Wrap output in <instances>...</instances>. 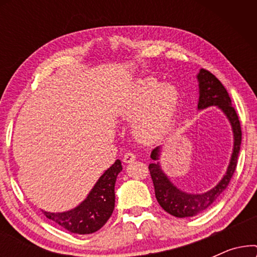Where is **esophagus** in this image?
<instances>
[{
	"label": "esophagus",
	"mask_w": 257,
	"mask_h": 257,
	"mask_svg": "<svg viewBox=\"0 0 257 257\" xmlns=\"http://www.w3.org/2000/svg\"><path fill=\"white\" fill-rule=\"evenodd\" d=\"M122 160H124V163H126V164L132 163V161L136 160V156L132 152H126L124 154V158H122Z\"/></svg>",
	"instance_id": "esophagus-1"
}]
</instances>
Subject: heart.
<instances>
[{
	"instance_id": "obj_1",
	"label": "heart",
	"mask_w": 257,
	"mask_h": 257,
	"mask_svg": "<svg viewBox=\"0 0 257 257\" xmlns=\"http://www.w3.org/2000/svg\"><path fill=\"white\" fill-rule=\"evenodd\" d=\"M179 91L154 78L139 80L126 93L118 108L122 119H133V130L144 142L160 139L170 128L179 106Z\"/></svg>"
}]
</instances>
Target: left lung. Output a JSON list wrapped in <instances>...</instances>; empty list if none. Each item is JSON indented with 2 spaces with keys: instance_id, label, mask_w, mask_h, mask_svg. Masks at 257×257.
Masks as SVG:
<instances>
[{
  "instance_id": "obj_1",
  "label": "left lung",
  "mask_w": 257,
  "mask_h": 257,
  "mask_svg": "<svg viewBox=\"0 0 257 257\" xmlns=\"http://www.w3.org/2000/svg\"><path fill=\"white\" fill-rule=\"evenodd\" d=\"M198 80L200 89L198 107L201 110V108L208 106H219L223 111V113L229 119L231 127H233L234 149L230 164L222 180L213 189L206 193H201V194H188V193L180 191L168 180V178L161 171L159 163L150 164L149 170L153 181L158 202L163 207L164 210H166L168 214L175 217H191L199 215L216 201L221 193L229 185L230 179L233 177L235 168H236L237 157L241 146L242 131L240 120H238L236 111L231 105V99L227 90L224 89L220 80L206 69L200 70ZM159 153L160 147H156L151 153L152 160L159 159Z\"/></svg>"
}]
</instances>
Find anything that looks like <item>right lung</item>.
<instances>
[{
    "label": "right lung",
    "mask_w": 257,
    "mask_h": 257,
    "mask_svg": "<svg viewBox=\"0 0 257 257\" xmlns=\"http://www.w3.org/2000/svg\"><path fill=\"white\" fill-rule=\"evenodd\" d=\"M121 170L120 160H115L78 207L64 213L43 212L44 215L75 234H92L99 230L114 209V184Z\"/></svg>",
    "instance_id": "add662e5"
}]
</instances>
